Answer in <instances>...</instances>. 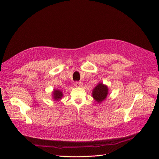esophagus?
<instances>
[{
    "instance_id": "34e87169",
    "label": "esophagus",
    "mask_w": 159,
    "mask_h": 159,
    "mask_svg": "<svg viewBox=\"0 0 159 159\" xmlns=\"http://www.w3.org/2000/svg\"><path fill=\"white\" fill-rule=\"evenodd\" d=\"M74 86H75L76 88H80L82 86V83L81 81H75L74 82Z\"/></svg>"
}]
</instances>
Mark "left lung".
Listing matches in <instances>:
<instances>
[{"mask_svg": "<svg viewBox=\"0 0 159 159\" xmlns=\"http://www.w3.org/2000/svg\"><path fill=\"white\" fill-rule=\"evenodd\" d=\"M108 94V88L107 85L102 83H99L92 91V96L93 99L98 103L102 102L106 99Z\"/></svg>", "mask_w": 159, "mask_h": 159, "instance_id": "1", "label": "left lung"}]
</instances>
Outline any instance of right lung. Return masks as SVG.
I'll list each match as a JSON object with an SVG mask.
<instances>
[{
    "instance_id": "obj_1",
    "label": "right lung",
    "mask_w": 159,
    "mask_h": 159,
    "mask_svg": "<svg viewBox=\"0 0 159 159\" xmlns=\"http://www.w3.org/2000/svg\"><path fill=\"white\" fill-rule=\"evenodd\" d=\"M52 93H53V98H54V99H55L56 101H58L63 97V93H62L61 91L59 89H54V91H53Z\"/></svg>"
}]
</instances>
